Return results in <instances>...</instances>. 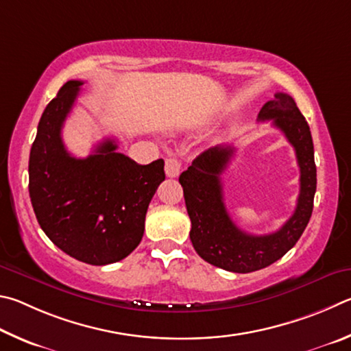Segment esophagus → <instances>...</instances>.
<instances>
[{"label":"esophagus","instance_id":"34e87169","mask_svg":"<svg viewBox=\"0 0 351 351\" xmlns=\"http://www.w3.org/2000/svg\"><path fill=\"white\" fill-rule=\"evenodd\" d=\"M180 160L176 157H168L165 162V172L168 177H177L180 174Z\"/></svg>","mask_w":351,"mask_h":351}]
</instances>
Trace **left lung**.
<instances>
[{"label": "left lung", "instance_id": "1", "mask_svg": "<svg viewBox=\"0 0 351 351\" xmlns=\"http://www.w3.org/2000/svg\"><path fill=\"white\" fill-rule=\"evenodd\" d=\"M259 120H273L296 151L300 191L293 216L271 234L253 236L232 222L223 202L220 176L234 154L232 146H213L194 158L179 182L191 219L193 247L202 259L232 273H251L271 265L290 251L310 222L316 193L315 147L310 126L293 98L276 92L259 112Z\"/></svg>", "mask_w": 351, "mask_h": 351}]
</instances>
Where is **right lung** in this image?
I'll return each mask as SVG.
<instances>
[{
  "label": "right lung",
  "mask_w": 351,
  "mask_h": 351,
  "mask_svg": "<svg viewBox=\"0 0 351 351\" xmlns=\"http://www.w3.org/2000/svg\"><path fill=\"white\" fill-rule=\"evenodd\" d=\"M82 84L67 82L41 115L29 157V195L41 230L61 251L108 265L138 247L165 162L135 163L109 138L86 158L71 156L61 129Z\"/></svg>",
  "instance_id": "obj_1"
}]
</instances>
